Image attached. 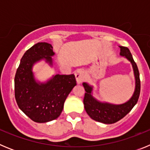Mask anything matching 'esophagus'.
Returning <instances> with one entry per match:
<instances>
[{
  "label": "esophagus",
  "mask_w": 150,
  "mask_h": 150,
  "mask_svg": "<svg viewBox=\"0 0 150 150\" xmlns=\"http://www.w3.org/2000/svg\"><path fill=\"white\" fill-rule=\"evenodd\" d=\"M75 77L78 84L83 83L86 78V72L83 70H78L75 72Z\"/></svg>",
  "instance_id": "34e87169"
}]
</instances>
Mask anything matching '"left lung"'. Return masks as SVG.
<instances>
[{"label":"left lung","mask_w":150,"mask_h":150,"mask_svg":"<svg viewBox=\"0 0 150 150\" xmlns=\"http://www.w3.org/2000/svg\"><path fill=\"white\" fill-rule=\"evenodd\" d=\"M120 47V55L125 57L128 61L131 62L134 69L135 76V90L133 95L129 100L125 102V104L116 105L109 103H101L97 100L91 95L92 86L86 83H83L85 93L83 104L85 110L88 113V116L95 121L100 122L105 124H112L126 116L132 108L137 104L140 92V74L137 64L134 61L133 57L130 50L125 46Z\"/></svg>","instance_id":"obj_1"}]
</instances>
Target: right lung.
I'll use <instances>...</instances> for the list:
<instances>
[{
	"label": "right lung",
	"instance_id": "add662e5",
	"mask_svg": "<svg viewBox=\"0 0 150 150\" xmlns=\"http://www.w3.org/2000/svg\"><path fill=\"white\" fill-rule=\"evenodd\" d=\"M52 46L38 43L25 52L16 73L15 98L21 110L39 123L52 121L60 116L67 95L76 85L74 74H57L45 83H37L32 72L34 64L45 59L52 64Z\"/></svg>",
	"mask_w": 150,
	"mask_h": 150
}]
</instances>
